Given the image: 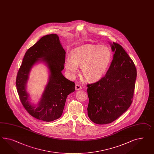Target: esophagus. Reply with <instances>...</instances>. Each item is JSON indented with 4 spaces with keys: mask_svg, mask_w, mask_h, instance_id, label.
<instances>
[{
    "mask_svg": "<svg viewBox=\"0 0 154 154\" xmlns=\"http://www.w3.org/2000/svg\"><path fill=\"white\" fill-rule=\"evenodd\" d=\"M75 88L76 90H81L82 88V87L80 85L76 84L75 85Z\"/></svg>",
    "mask_w": 154,
    "mask_h": 154,
    "instance_id": "34e87169",
    "label": "esophagus"
}]
</instances>
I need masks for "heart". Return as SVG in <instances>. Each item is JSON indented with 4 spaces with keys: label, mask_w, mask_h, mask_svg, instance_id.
<instances>
[{
    "label": "heart",
    "mask_w": 154,
    "mask_h": 154,
    "mask_svg": "<svg viewBox=\"0 0 154 154\" xmlns=\"http://www.w3.org/2000/svg\"><path fill=\"white\" fill-rule=\"evenodd\" d=\"M112 59V53L107 47L94 45H83L72 51L71 59L65 60L68 73L75 75L78 67H81V73L91 82L99 81L105 75Z\"/></svg>",
    "instance_id": "obj_1"
}]
</instances>
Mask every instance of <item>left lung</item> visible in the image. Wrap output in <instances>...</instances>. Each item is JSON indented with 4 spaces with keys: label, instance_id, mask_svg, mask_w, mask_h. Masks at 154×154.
<instances>
[{
    "label": "left lung",
    "instance_id": "left-lung-1",
    "mask_svg": "<svg viewBox=\"0 0 154 154\" xmlns=\"http://www.w3.org/2000/svg\"><path fill=\"white\" fill-rule=\"evenodd\" d=\"M114 52L105 77L87 85L88 116L95 124H109L117 119L132 102L137 76L136 68L123 47L113 42Z\"/></svg>",
    "mask_w": 154,
    "mask_h": 154
}]
</instances>
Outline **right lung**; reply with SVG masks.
<instances>
[{
  "mask_svg": "<svg viewBox=\"0 0 154 154\" xmlns=\"http://www.w3.org/2000/svg\"><path fill=\"white\" fill-rule=\"evenodd\" d=\"M66 52L56 34L46 35L27 50L19 68L16 86L23 107L32 116L46 122L59 119L69 94L75 90V83L64 77ZM45 62L49 68V81L37 106L31 105L26 84L31 68L38 61Z\"/></svg>",
  "mask_w": 154,
  "mask_h": 154,
  "instance_id": "1",
  "label": "right lung"
}]
</instances>
